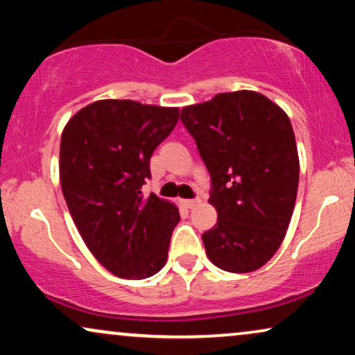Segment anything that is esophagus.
<instances>
[{"label":"esophagus","instance_id":"esophagus-1","mask_svg":"<svg viewBox=\"0 0 355 355\" xmlns=\"http://www.w3.org/2000/svg\"><path fill=\"white\" fill-rule=\"evenodd\" d=\"M182 202H183V206H187L188 209H191V207H195V206L200 205L201 200H183Z\"/></svg>","mask_w":355,"mask_h":355}]
</instances>
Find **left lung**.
I'll use <instances>...</instances> for the list:
<instances>
[{"instance_id": "8db88e82", "label": "left lung", "mask_w": 355, "mask_h": 355, "mask_svg": "<svg viewBox=\"0 0 355 355\" xmlns=\"http://www.w3.org/2000/svg\"><path fill=\"white\" fill-rule=\"evenodd\" d=\"M211 175L217 222L202 234L212 264L252 272L281 247L299 188V154L289 116L263 94L237 91L182 108Z\"/></svg>"}]
</instances>
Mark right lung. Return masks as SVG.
I'll return each instance as SVG.
<instances>
[{"label":"right lung","mask_w":355,"mask_h":355,"mask_svg":"<svg viewBox=\"0 0 355 355\" xmlns=\"http://www.w3.org/2000/svg\"><path fill=\"white\" fill-rule=\"evenodd\" d=\"M177 107L97 101L68 121L60 144V182L79 234L103 268L123 279H146L167 261L178 207L154 193L150 155L172 133Z\"/></svg>","instance_id":"1"}]
</instances>
